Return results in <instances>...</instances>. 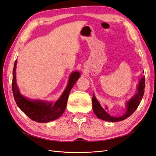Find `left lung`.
<instances>
[{
  "label": "left lung",
  "mask_w": 156,
  "mask_h": 156,
  "mask_svg": "<svg viewBox=\"0 0 156 156\" xmlns=\"http://www.w3.org/2000/svg\"><path fill=\"white\" fill-rule=\"evenodd\" d=\"M144 73V71H143ZM145 88V77L143 76L139 81V84L137 87V92L132 97L129 101L126 103L127 110L124 114L121 116H111L107 113V112L103 108L100 103L96 100L95 95L92 97V108L93 111L95 113L96 116L103 120L108 122H119L126 119L127 117H129L139 105L141 100L143 97ZM107 109V108L106 107Z\"/></svg>",
  "instance_id": "obj_1"
}]
</instances>
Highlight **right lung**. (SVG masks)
Returning <instances> with one entry per match:
<instances>
[{"instance_id": "1", "label": "right lung", "mask_w": 156, "mask_h": 156, "mask_svg": "<svg viewBox=\"0 0 156 156\" xmlns=\"http://www.w3.org/2000/svg\"><path fill=\"white\" fill-rule=\"evenodd\" d=\"M16 65L17 60L13 69L12 90L17 106L30 119L40 123H45L57 119L63 114L66 109L69 94L75 83L81 76L80 73L76 71L71 73L65 90L60 98L54 103L42 100H30L21 95L16 83Z\"/></svg>"}]
</instances>
